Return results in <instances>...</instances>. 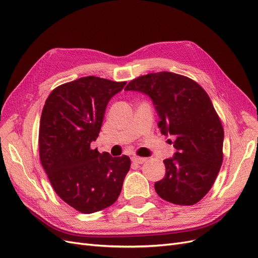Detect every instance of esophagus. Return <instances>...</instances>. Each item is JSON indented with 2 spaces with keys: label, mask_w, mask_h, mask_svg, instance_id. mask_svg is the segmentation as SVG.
I'll return each mask as SVG.
<instances>
[{
  "label": "esophagus",
  "mask_w": 258,
  "mask_h": 258,
  "mask_svg": "<svg viewBox=\"0 0 258 258\" xmlns=\"http://www.w3.org/2000/svg\"><path fill=\"white\" fill-rule=\"evenodd\" d=\"M132 161H133L134 163H137V164H143L144 162H146V158L134 156V157H132Z\"/></svg>",
  "instance_id": "1"
}]
</instances>
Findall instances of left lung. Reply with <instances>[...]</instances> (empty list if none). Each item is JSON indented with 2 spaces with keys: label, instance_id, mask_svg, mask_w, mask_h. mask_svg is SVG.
<instances>
[{
  "label": "left lung",
  "instance_id": "1",
  "mask_svg": "<svg viewBox=\"0 0 258 258\" xmlns=\"http://www.w3.org/2000/svg\"><path fill=\"white\" fill-rule=\"evenodd\" d=\"M125 91L148 95L160 117L161 133L174 138L176 152L163 161L166 171L154 183L157 194L177 205L198 203L223 163L224 128L209 95L194 80L167 71L138 77Z\"/></svg>",
  "mask_w": 258,
  "mask_h": 258
}]
</instances>
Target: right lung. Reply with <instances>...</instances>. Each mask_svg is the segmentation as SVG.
I'll list each match as a JSON object with an SVG mask.
<instances>
[{"label":"right lung","instance_id":"add662e5","mask_svg":"<svg viewBox=\"0 0 258 258\" xmlns=\"http://www.w3.org/2000/svg\"><path fill=\"white\" fill-rule=\"evenodd\" d=\"M126 82L84 77L56 87L42 110L40 160L55 192L77 211L91 214L112 205L130 171L127 156L112 158L91 148L109 100Z\"/></svg>","mask_w":258,"mask_h":258}]
</instances>
